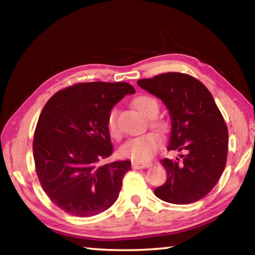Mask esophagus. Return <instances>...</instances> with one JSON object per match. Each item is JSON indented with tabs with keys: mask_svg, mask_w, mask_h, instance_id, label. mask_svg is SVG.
<instances>
[{
	"mask_svg": "<svg viewBox=\"0 0 255 255\" xmlns=\"http://www.w3.org/2000/svg\"><path fill=\"white\" fill-rule=\"evenodd\" d=\"M132 169L135 170H140V169H147V167L152 166V163H139V162H135L133 161L131 163Z\"/></svg>",
	"mask_w": 255,
	"mask_h": 255,
	"instance_id": "esophagus-1",
	"label": "esophagus"
}]
</instances>
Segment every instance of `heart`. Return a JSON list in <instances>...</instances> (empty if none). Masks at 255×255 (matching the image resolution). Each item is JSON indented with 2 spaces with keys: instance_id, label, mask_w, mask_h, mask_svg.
I'll use <instances>...</instances> for the list:
<instances>
[{
  "instance_id": "obj_1",
  "label": "heart",
  "mask_w": 255,
  "mask_h": 255,
  "mask_svg": "<svg viewBox=\"0 0 255 255\" xmlns=\"http://www.w3.org/2000/svg\"><path fill=\"white\" fill-rule=\"evenodd\" d=\"M131 103L138 111H140L146 117L150 118V124H152L153 127L161 131L165 130L167 127L166 123L155 116L159 109V105L156 99L152 96H148V94H139V96L132 99ZM106 126L108 132L112 138L119 137L117 111H116V109H111L108 114ZM158 146L159 137L157 133L146 132L127 140L120 148V154L136 162H146L154 156L155 153L157 152Z\"/></svg>"
}]
</instances>
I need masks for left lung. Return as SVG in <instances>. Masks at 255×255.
I'll return each instance as SVG.
<instances>
[{"label": "left lung", "mask_w": 255, "mask_h": 255, "mask_svg": "<svg viewBox=\"0 0 255 255\" xmlns=\"http://www.w3.org/2000/svg\"><path fill=\"white\" fill-rule=\"evenodd\" d=\"M137 83L165 103L172 122L167 150L183 153L159 161L167 179L154 193L175 205L202 199L218 182L227 161L228 129L213 96L184 73H164Z\"/></svg>", "instance_id": "1"}]
</instances>
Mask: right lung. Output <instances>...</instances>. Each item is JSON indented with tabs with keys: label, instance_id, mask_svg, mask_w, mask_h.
I'll use <instances>...</instances> for the list:
<instances>
[{
	"label": "right lung",
	"instance_id": "add662e5",
	"mask_svg": "<svg viewBox=\"0 0 255 255\" xmlns=\"http://www.w3.org/2000/svg\"><path fill=\"white\" fill-rule=\"evenodd\" d=\"M135 89L126 82L76 83L60 90L42 109L33 136L41 188L54 205L91 217L115 204L130 161H102L114 153L106 122L109 111Z\"/></svg>",
	"mask_w": 255,
	"mask_h": 255
}]
</instances>
